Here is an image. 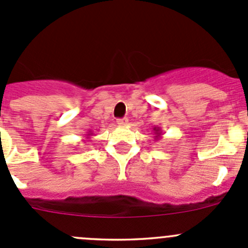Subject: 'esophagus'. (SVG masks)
Here are the masks:
<instances>
[{
    "mask_svg": "<svg viewBox=\"0 0 248 248\" xmlns=\"http://www.w3.org/2000/svg\"><path fill=\"white\" fill-rule=\"evenodd\" d=\"M117 124L119 126H127L128 124V119H117Z\"/></svg>",
    "mask_w": 248,
    "mask_h": 248,
    "instance_id": "esophagus-1",
    "label": "esophagus"
}]
</instances>
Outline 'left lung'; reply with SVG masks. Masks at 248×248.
<instances>
[{
	"label": "left lung",
	"mask_w": 248,
	"mask_h": 248,
	"mask_svg": "<svg viewBox=\"0 0 248 248\" xmlns=\"http://www.w3.org/2000/svg\"><path fill=\"white\" fill-rule=\"evenodd\" d=\"M154 134H155V139H159L161 138L162 131L159 127H154Z\"/></svg>",
	"instance_id": "obj_1"
}]
</instances>
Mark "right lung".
Here are the masks:
<instances>
[{"mask_svg":"<svg viewBox=\"0 0 248 248\" xmlns=\"http://www.w3.org/2000/svg\"><path fill=\"white\" fill-rule=\"evenodd\" d=\"M92 134H93V133H92L91 131H89V132H87V134H86V138H85V139H90V138H91V136H92Z\"/></svg>","mask_w":248,"mask_h":248,"instance_id":"add662e5","label":"right lung"}]
</instances>
